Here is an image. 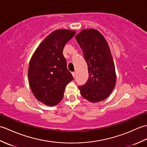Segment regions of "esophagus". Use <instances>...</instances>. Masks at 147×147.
<instances>
[{"label": "esophagus", "instance_id": "34e87169", "mask_svg": "<svg viewBox=\"0 0 147 147\" xmlns=\"http://www.w3.org/2000/svg\"><path fill=\"white\" fill-rule=\"evenodd\" d=\"M72 74H73V76L74 78L76 76V72H73V73H72Z\"/></svg>", "mask_w": 147, "mask_h": 147}]
</instances>
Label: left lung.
I'll return each instance as SVG.
<instances>
[{"instance_id":"8db88e82","label":"left lung","mask_w":147,"mask_h":147,"mask_svg":"<svg viewBox=\"0 0 147 147\" xmlns=\"http://www.w3.org/2000/svg\"><path fill=\"white\" fill-rule=\"evenodd\" d=\"M88 65L90 77L83 86H78L81 95L95 103L107 98L116 82L115 65L106 40L98 30L86 29L76 35Z\"/></svg>"}]
</instances>
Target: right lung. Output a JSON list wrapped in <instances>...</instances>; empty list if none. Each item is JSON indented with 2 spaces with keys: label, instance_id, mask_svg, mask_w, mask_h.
Returning a JSON list of instances; mask_svg holds the SVG:
<instances>
[{
  "label": "right lung",
  "instance_id": "obj_1",
  "mask_svg": "<svg viewBox=\"0 0 147 147\" xmlns=\"http://www.w3.org/2000/svg\"><path fill=\"white\" fill-rule=\"evenodd\" d=\"M75 31L57 30L48 35L34 52L28 67V80L36 98L49 106L60 102L65 87L73 80L67 70L63 49Z\"/></svg>",
  "mask_w": 147,
  "mask_h": 147
}]
</instances>
